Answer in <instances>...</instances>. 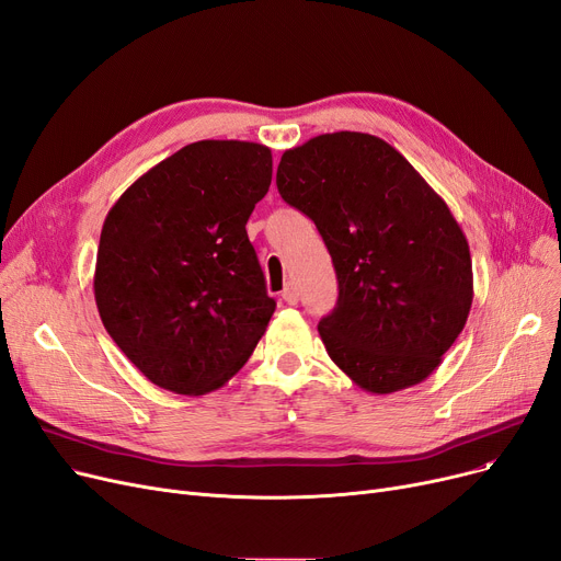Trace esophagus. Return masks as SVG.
<instances>
[{
  "mask_svg": "<svg viewBox=\"0 0 561 561\" xmlns=\"http://www.w3.org/2000/svg\"><path fill=\"white\" fill-rule=\"evenodd\" d=\"M282 298H284L288 305H298V300H300V290H298V286H296V284H288V286L284 288Z\"/></svg>",
  "mask_w": 561,
  "mask_h": 561,
  "instance_id": "1",
  "label": "esophagus"
}]
</instances>
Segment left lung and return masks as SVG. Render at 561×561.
<instances>
[{
	"label": "left lung",
	"mask_w": 561,
	"mask_h": 561,
	"mask_svg": "<svg viewBox=\"0 0 561 561\" xmlns=\"http://www.w3.org/2000/svg\"><path fill=\"white\" fill-rule=\"evenodd\" d=\"M277 190L334 263L339 300L319 323L332 362L371 394L426 380L474 298L468 238L445 199L394 146L351 130L284 151Z\"/></svg>",
	"instance_id": "obj_1"
}]
</instances>
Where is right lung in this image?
I'll return each mask as SVG.
<instances>
[{
    "label": "right lung",
    "mask_w": 561,
    "mask_h": 561,
    "mask_svg": "<svg viewBox=\"0 0 561 561\" xmlns=\"http://www.w3.org/2000/svg\"><path fill=\"white\" fill-rule=\"evenodd\" d=\"M271 181L267 146L204 139L151 167L110 208L93 298L114 344L153 385L208 394L256 348L277 305L245 225Z\"/></svg>",
    "instance_id": "right-lung-1"
}]
</instances>
